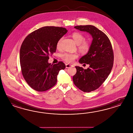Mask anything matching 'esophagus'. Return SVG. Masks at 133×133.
I'll list each match as a JSON object with an SVG mask.
<instances>
[{
  "mask_svg": "<svg viewBox=\"0 0 133 133\" xmlns=\"http://www.w3.org/2000/svg\"><path fill=\"white\" fill-rule=\"evenodd\" d=\"M72 66H73V65H69V64H66V65H65V67H66V68H69L71 67Z\"/></svg>",
  "mask_w": 133,
  "mask_h": 133,
  "instance_id": "esophagus-1",
  "label": "esophagus"
}]
</instances>
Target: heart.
I'll return each instance as SVG.
<instances>
[{
    "label": "heart",
    "mask_w": 133,
    "mask_h": 133,
    "mask_svg": "<svg viewBox=\"0 0 133 133\" xmlns=\"http://www.w3.org/2000/svg\"><path fill=\"white\" fill-rule=\"evenodd\" d=\"M71 37L76 43L78 44L79 51L82 54H86L88 52L91 47V43L89 41L85 40V37L83 35L79 32H76L72 34ZM62 40L63 38H61L57 42L56 47L57 49L60 48ZM78 57V55L77 54L65 53L61 55L62 59L68 63H71Z\"/></svg>",
    "instance_id": "heart-1"
}]
</instances>
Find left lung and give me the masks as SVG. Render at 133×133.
Here are the masks:
<instances>
[{
	"instance_id": "left-lung-1",
	"label": "left lung",
	"mask_w": 133,
	"mask_h": 133,
	"mask_svg": "<svg viewBox=\"0 0 133 133\" xmlns=\"http://www.w3.org/2000/svg\"><path fill=\"white\" fill-rule=\"evenodd\" d=\"M74 28L86 31L93 38L87 55L79 60L81 64L90 65L87 69L75 66L77 72L73 76V82L83 92L95 91L102 85L108 77L112 68L114 54L109 38L102 31L94 25H78Z\"/></svg>"
}]
</instances>
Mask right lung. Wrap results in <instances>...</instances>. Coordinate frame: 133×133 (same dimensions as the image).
<instances>
[{
    "instance_id": "1",
    "label": "right lung",
    "mask_w": 133,
    "mask_h": 133,
    "mask_svg": "<svg viewBox=\"0 0 133 133\" xmlns=\"http://www.w3.org/2000/svg\"><path fill=\"white\" fill-rule=\"evenodd\" d=\"M68 32L66 28L44 26L27 35L21 46L20 62L22 74L27 84L38 92L52 88L57 82V76L65 64L48 63L49 56L56 51L58 40Z\"/></svg>"
}]
</instances>
